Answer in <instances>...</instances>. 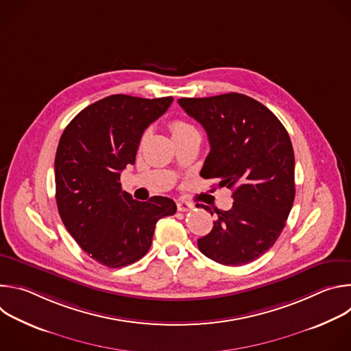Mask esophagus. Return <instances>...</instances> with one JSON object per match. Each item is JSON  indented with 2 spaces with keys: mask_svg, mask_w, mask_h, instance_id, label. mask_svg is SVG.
Segmentation results:
<instances>
[{
  "mask_svg": "<svg viewBox=\"0 0 351 351\" xmlns=\"http://www.w3.org/2000/svg\"><path fill=\"white\" fill-rule=\"evenodd\" d=\"M176 206H178V210L182 211V213H186V211L193 208V204L190 202H186V199H178Z\"/></svg>",
  "mask_w": 351,
  "mask_h": 351,
  "instance_id": "1",
  "label": "esophagus"
}]
</instances>
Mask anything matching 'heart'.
<instances>
[{
	"instance_id": "b5f03b06",
	"label": "heart",
	"mask_w": 351,
	"mask_h": 351,
	"mask_svg": "<svg viewBox=\"0 0 351 351\" xmlns=\"http://www.w3.org/2000/svg\"><path fill=\"white\" fill-rule=\"evenodd\" d=\"M169 129L172 132V136H176V134H180V133H186V132H190V130H195L190 123H187L184 121H180V119L173 121L169 125Z\"/></svg>"
}]
</instances>
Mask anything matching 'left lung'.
<instances>
[{
	"label": "left lung",
	"mask_w": 351,
	"mask_h": 351,
	"mask_svg": "<svg viewBox=\"0 0 351 351\" xmlns=\"http://www.w3.org/2000/svg\"><path fill=\"white\" fill-rule=\"evenodd\" d=\"M178 103L208 134L211 152L199 175L217 178L219 187L233 190V207L215 211L213 230L197 240L199 252L222 265L252 263L278 240L294 202L289 133L265 106L244 94L180 98Z\"/></svg>",
	"instance_id": "1"
}]
</instances>
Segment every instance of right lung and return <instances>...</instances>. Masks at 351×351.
<instances>
[{"mask_svg": "<svg viewBox=\"0 0 351 351\" xmlns=\"http://www.w3.org/2000/svg\"><path fill=\"white\" fill-rule=\"evenodd\" d=\"M172 101L114 94L80 111L60 138L58 213L76 243L101 265L121 268L138 261L152 245L158 219L176 213L168 197L137 202L121 186V172L134 164L144 130Z\"/></svg>", "mask_w": 351, "mask_h": 351, "instance_id": "1", "label": "right lung"}]
</instances>
